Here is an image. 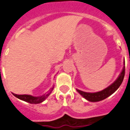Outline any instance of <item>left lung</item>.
<instances>
[{"label":"left lung","instance_id":"8db88e82","mask_svg":"<svg viewBox=\"0 0 130 130\" xmlns=\"http://www.w3.org/2000/svg\"><path fill=\"white\" fill-rule=\"evenodd\" d=\"M124 65H125V62H124ZM124 76H125V66H124L122 71L117 78V79L112 84H111L105 89H103L99 92H97V93H87V92L82 91L79 90V89H77V91L89 101H100L105 99L106 98L109 97L110 95L114 93L118 89V87L120 86V85L122 83Z\"/></svg>","mask_w":130,"mask_h":130}]
</instances>
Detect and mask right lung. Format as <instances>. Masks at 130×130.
<instances>
[{"instance_id":"1","label":"right lung","mask_w":130,"mask_h":130,"mask_svg":"<svg viewBox=\"0 0 130 130\" xmlns=\"http://www.w3.org/2000/svg\"><path fill=\"white\" fill-rule=\"evenodd\" d=\"M53 88H54V87H52L46 93L44 94V95H41V96H39V97H33V96L29 95H16V94L14 93L12 94L15 97H17L18 99H21L25 102L31 103V104H38V103H41L43 101H44L49 96L50 94L51 93Z\"/></svg>"}]
</instances>
